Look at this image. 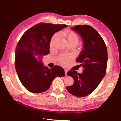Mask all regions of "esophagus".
<instances>
[{
  "instance_id": "1",
  "label": "esophagus",
  "mask_w": 121,
  "mask_h": 121,
  "mask_svg": "<svg viewBox=\"0 0 121 121\" xmlns=\"http://www.w3.org/2000/svg\"><path fill=\"white\" fill-rule=\"evenodd\" d=\"M65 75H67V72H68V70H67V69H65Z\"/></svg>"
}]
</instances>
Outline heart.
I'll return each mask as SVG.
<instances>
[{"label": "heart", "instance_id": "heart-1", "mask_svg": "<svg viewBox=\"0 0 121 121\" xmlns=\"http://www.w3.org/2000/svg\"><path fill=\"white\" fill-rule=\"evenodd\" d=\"M58 36V34L56 33L54 34V35L52 36V38H51V42H50V46L52 47L53 43L54 40H55L57 37ZM65 38L67 39V42H75L77 44L78 42V38L77 35L73 31H69L68 34L65 35ZM72 57L70 55H63L61 56L60 58V61L61 63L63 65H65L70 61Z\"/></svg>", "mask_w": 121, "mask_h": 121}]
</instances>
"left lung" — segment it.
Instances as JSON below:
<instances>
[{
  "instance_id": "obj_1",
  "label": "left lung",
  "mask_w": 121,
  "mask_h": 121,
  "mask_svg": "<svg viewBox=\"0 0 121 121\" xmlns=\"http://www.w3.org/2000/svg\"><path fill=\"white\" fill-rule=\"evenodd\" d=\"M83 40V49L76 60L83 68V73L70 70L67 75L73 78L74 83L67 86L69 93L77 97L91 93L105 77L108 61L107 50L103 39L92 26H76L71 28Z\"/></svg>"
}]
</instances>
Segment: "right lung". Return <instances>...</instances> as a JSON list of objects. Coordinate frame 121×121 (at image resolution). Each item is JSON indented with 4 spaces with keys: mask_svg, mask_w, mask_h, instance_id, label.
<instances>
[{
    "mask_svg": "<svg viewBox=\"0 0 121 121\" xmlns=\"http://www.w3.org/2000/svg\"><path fill=\"white\" fill-rule=\"evenodd\" d=\"M67 26L65 24L40 23L22 35L15 51V67L22 85L32 93L43 92L50 87L57 76L62 77L65 70L58 65L49 69L42 59L50 53L51 38L56 32Z\"/></svg>",
    "mask_w": 121,
    "mask_h": 121,
    "instance_id": "right-lung-1",
    "label": "right lung"
}]
</instances>
